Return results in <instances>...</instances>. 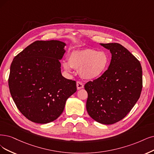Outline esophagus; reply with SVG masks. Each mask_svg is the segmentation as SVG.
<instances>
[{
	"mask_svg": "<svg viewBox=\"0 0 154 154\" xmlns=\"http://www.w3.org/2000/svg\"><path fill=\"white\" fill-rule=\"evenodd\" d=\"M76 84H77V89H81L84 88V84L81 81H77Z\"/></svg>",
	"mask_w": 154,
	"mask_h": 154,
	"instance_id": "1",
	"label": "esophagus"
}]
</instances>
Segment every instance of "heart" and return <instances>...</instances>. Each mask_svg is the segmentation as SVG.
Segmentation results:
<instances>
[{
  "label": "heart",
  "instance_id": "b5f03b06",
  "mask_svg": "<svg viewBox=\"0 0 154 154\" xmlns=\"http://www.w3.org/2000/svg\"><path fill=\"white\" fill-rule=\"evenodd\" d=\"M68 60V62L63 63L65 69L70 72L72 68H75L86 79L100 77L109 64V58L105 53L93 49L73 51L70 54Z\"/></svg>",
  "mask_w": 154,
  "mask_h": 154
}]
</instances>
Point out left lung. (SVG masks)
Returning <instances> with one entry per match:
<instances>
[{
    "label": "left lung",
    "mask_w": 154,
    "mask_h": 154,
    "mask_svg": "<svg viewBox=\"0 0 154 154\" xmlns=\"http://www.w3.org/2000/svg\"><path fill=\"white\" fill-rule=\"evenodd\" d=\"M109 49L112 59L108 69L84 88L86 109L96 122L112 124L122 120L140 98L143 87L139 60L120 44H101Z\"/></svg>",
    "instance_id": "8db88e82"
}]
</instances>
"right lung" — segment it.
<instances>
[{
    "instance_id": "obj_1",
    "label": "right lung",
    "mask_w": 154,
    "mask_h": 154,
    "mask_svg": "<svg viewBox=\"0 0 154 154\" xmlns=\"http://www.w3.org/2000/svg\"><path fill=\"white\" fill-rule=\"evenodd\" d=\"M65 44L37 41L11 63L9 91L20 112L32 122L46 124L63 112L66 100L76 92L75 81L63 77L60 60Z\"/></svg>"
}]
</instances>
